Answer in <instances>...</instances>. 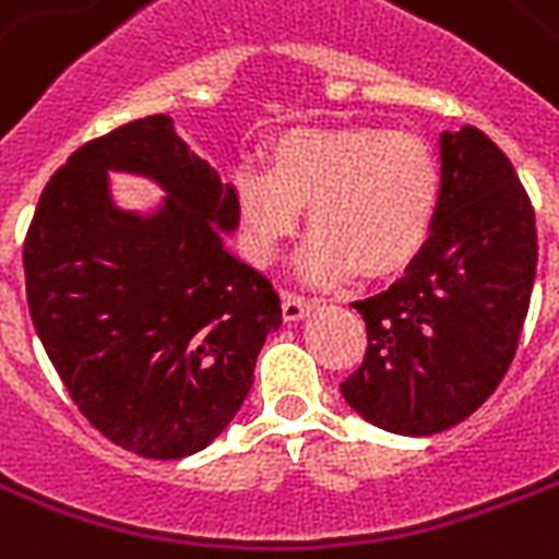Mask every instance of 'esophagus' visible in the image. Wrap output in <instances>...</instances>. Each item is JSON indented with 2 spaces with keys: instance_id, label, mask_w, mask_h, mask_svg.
Returning <instances> with one entry per match:
<instances>
[{
  "instance_id": "1",
  "label": "esophagus",
  "mask_w": 559,
  "mask_h": 559,
  "mask_svg": "<svg viewBox=\"0 0 559 559\" xmlns=\"http://www.w3.org/2000/svg\"><path fill=\"white\" fill-rule=\"evenodd\" d=\"M313 308H317L313 298L298 296V293H287V296H284V319H287V322H296V319H301Z\"/></svg>"
}]
</instances>
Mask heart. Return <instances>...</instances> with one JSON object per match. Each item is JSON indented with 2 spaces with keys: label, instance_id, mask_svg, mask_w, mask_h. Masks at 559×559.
Listing matches in <instances>:
<instances>
[{
  "label": "heart",
  "instance_id": "obj_1",
  "mask_svg": "<svg viewBox=\"0 0 559 559\" xmlns=\"http://www.w3.org/2000/svg\"><path fill=\"white\" fill-rule=\"evenodd\" d=\"M231 195L246 249L272 261L308 204L301 272L340 281L390 275L428 240L440 204V164L413 131L378 126L298 128L270 148V166L234 169Z\"/></svg>",
  "mask_w": 559,
  "mask_h": 559
}]
</instances>
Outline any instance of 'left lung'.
Here are the masks:
<instances>
[{"mask_svg": "<svg viewBox=\"0 0 559 559\" xmlns=\"http://www.w3.org/2000/svg\"><path fill=\"white\" fill-rule=\"evenodd\" d=\"M428 240L407 272L355 301L366 355L340 390L393 433H440L475 413L513 364L536 275L534 204L478 131H445Z\"/></svg>", "mask_w": 559, "mask_h": 559, "instance_id": "1", "label": "left lung"}]
</instances>
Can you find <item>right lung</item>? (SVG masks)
Listing matches in <instances>:
<instances>
[{
    "mask_svg": "<svg viewBox=\"0 0 559 559\" xmlns=\"http://www.w3.org/2000/svg\"><path fill=\"white\" fill-rule=\"evenodd\" d=\"M108 168L146 171L170 199L152 221L119 214ZM237 219L231 185L164 114L79 146L43 187L23 242L28 313L81 416L119 449L187 457L249 395L281 298L223 249Z\"/></svg>",
    "mask_w": 559,
    "mask_h": 559,
    "instance_id": "right-lung-1",
    "label": "right lung"
}]
</instances>
